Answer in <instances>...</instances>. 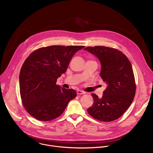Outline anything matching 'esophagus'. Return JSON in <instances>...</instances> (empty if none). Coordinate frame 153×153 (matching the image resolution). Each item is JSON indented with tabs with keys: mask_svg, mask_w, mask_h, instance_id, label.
<instances>
[{
	"mask_svg": "<svg viewBox=\"0 0 153 153\" xmlns=\"http://www.w3.org/2000/svg\"><path fill=\"white\" fill-rule=\"evenodd\" d=\"M77 95H82V94H84L85 93L84 91H83L82 90H77Z\"/></svg>",
	"mask_w": 153,
	"mask_h": 153,
	"instance_id": "obj_1",
	"label": "esophagus"
}]
</instances>
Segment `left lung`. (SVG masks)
<instances>
[{
    "mask_svg": "<svg viewBox=\"0 0 153 153\" xmlns=\"http://www.w3.org/2000/svg\"><path fill=\"white\" fill-rule=\"evenodd\" d=\"M84 50L98 57L102 65L100 76L108 85L102 98L91 94L94 103L87 111L100 121L115 120L128 110L135 96L136 85L131 64L116 48L95 46Z\"/></svg>",
    "mask_w": 153,
    "mask_h": 153,
    "instance_id": "8db88e82",
    "label": "left lung"
}]
</instances>
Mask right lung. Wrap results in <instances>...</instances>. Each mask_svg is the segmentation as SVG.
Wrapping results in <instances>:
<instances>
[{"instance_id": "add662e5", "label": "right lung", "mask_w": 153, "mask_h": 153, "mask_svg": "<svg viewBox=\"0 0 153 153\" xmlns=\"http://www.w3.org/2000/svg\"><path fill=\"white\" fill-rule=\"evenodd\" d=\"M84 47H42L26 59L20 71V94L25 109L31 116L40 121L55 119L76 97L74 90L63 88L56 82L66 72L74 54Z\"/></svg>"}]
</instances>
